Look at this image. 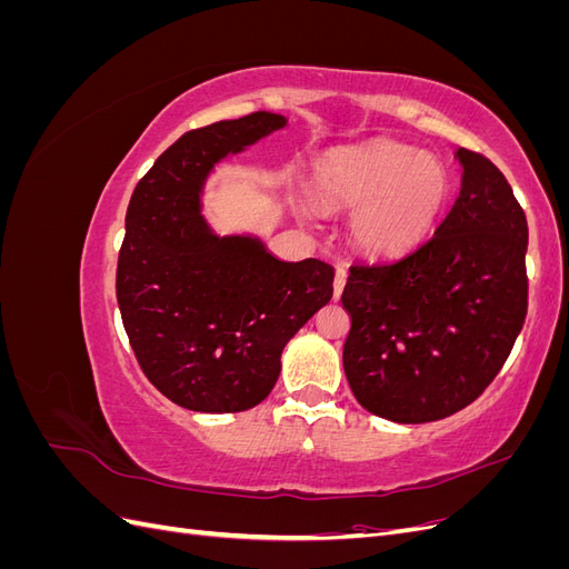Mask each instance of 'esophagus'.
I'll list each match as a JSON object with an SVG mask.
<instances>
[{
    "instance_id": "34e87169",
    "label": "esophagus",
    "mask_w": 569,
    "mask_h": 569,
    "mask_svg": "<svg viewBox=\"0 0 569 569\" xmlns=\"http://www.w3.org/2000/svg\"><path fill=\"white\" fill-rule=\"evenodd\" d=\"M343 284H347V270L343 268H337V272H335V299H339L341 297V289H343Z\"/></svg>"
}]
</instances>
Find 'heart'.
Segmentation results:
<instances>
[{
    "label": "heart",
    "mask_w": 569,
    "mask_h": 569,
    "mask_svg": "<svg viewBox=\"0 0 569 569\" xmlns=\"http://www.w3.org/2000/svg\"><path fill=\"white\" fill-rule=\"evenodd\" d=\"M313 194L327 209H351L353 247L393 256L432 232L451 194L446 166L393 140L327 149L316 161Z\"/></svg>",
    "instance_id": "b5f03b06"
}]
</instances>
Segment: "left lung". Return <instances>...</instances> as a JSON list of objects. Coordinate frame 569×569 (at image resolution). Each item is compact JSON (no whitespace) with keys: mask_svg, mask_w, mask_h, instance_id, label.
Segmentation results:
<instances>
[{"mask_svg":"<svg viewBox=\"0 0 569 569\" xmlns=\"http://www.w3.org/2000/svg\"><path fill=\"white\" fill-rule=\"evenodd\" d=\"M460 194L435 237L351 266L343 372L358 403L401 425L449 418L485 391L527 316V218L487 157L456 149Z\"/></svg>","mask_w":569,"mask_h":569,"instance_id":"8db88e82","label":"left lung"}]
</instances>
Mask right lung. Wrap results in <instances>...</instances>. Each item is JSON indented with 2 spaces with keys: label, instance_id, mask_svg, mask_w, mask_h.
<instances>
[{
  "label": "right lung",
  "instance_id": "add662e5",
  "mask_svg": "<svg viewBox=\"0 0 569 569\" xmlns=\"http://www.w3.org/2000/svg\"><path fill=\"white\" fill-rule=\"evenodd\" d=\"M284 126V116L256 111L189 130L132 192L118 308L149 382L187 410L261 403L287 341L332 299V266L282 261L261 237L218 234L201 213L216 166Z\"/></svg>",
  "mask_w": 569,
  "mask_h": 569
}]
</instances>
